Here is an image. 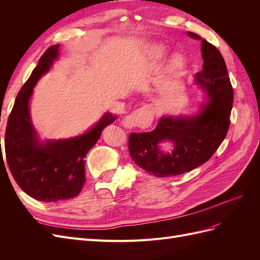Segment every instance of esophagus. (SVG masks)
Masks as SVG:
<instances>
[{
  "label": "esophagus",
  "instance_id": "obj_1",
  "mask_svg": "<svg viewBox=\"0 0 260 260\" xmlns=\"http://www.w3.org/2000/svg\"><path fill=\"white\" fill-rule=\"evenodd\" d=\"M154 116V107L152 105H144L130 115L125 116L122 120V124L127 129L147 128L152 124Z\"/></svg>",
  "mask_w": 260,
  "mask_h": 260
}]
</instances>
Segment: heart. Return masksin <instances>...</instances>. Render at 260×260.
<instances>
[{
	"label": "heart",
	"instance_id": "b5f03b06",
	"mask_svg": "<svg viewBox=\"0 0 260 260\" xmlns=\"http://www.w3.org/2000/svg\"><path fill=\"white\" fill-rule=\"evenodd\" d=\"M156 53H157V56L162 57L165 55V49L162 48V46H158V48H157ZM183 65H184V59L182 57V55L176 54L169 60V65H168L169 72L171 74H177V73L180 72L181 69L183 68Z\"/></svg>",
	"mask_w": 260,
	"mask_h": 260
}]
</instances>
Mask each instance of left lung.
Returning a JSON list of instances; mask_svg holds the SVG:
<instances>
[{"label":"left lung","mask_w":260,"mask_h":260,"mask_svg":"<svg viewBox=\"0 0 260 260\" xmlns=\"http://www.w3.org/2000/svg\"><path fill=\"white\" fill-rule=\"evenodd\" d=\"M186 34L202 44L203 69L195 74L194 82L205 93L206 101L194 115L162 116L153 131L129 136L131 158L155 177L181 175L206 162L230 125L233 90L222 55L199 35ZM164 142L173 144L171 151L161 148Z\"/></svg>","instance_id":"left-lung-1"}]
</instances>
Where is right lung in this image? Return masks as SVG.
<instances>
[{
	"mask_svg": "<svg viewBox=\"0 0 260 260\" xmlns=\"http://www.w3.org/2000/svg\"><path fill=\"white\" fill-rule=\"evenodd\" d=\"M58 44L52 45L44 52L22 85L9 117L4 140L6 160L15 181L31 198L49 203L73 199L80 193L85 182L84 157L104 127L117 119V116L105 113L83 135L59 140L40 139L31 121L30 99L39 79L50 72L58 58Z\"/></svg>",
	"mask_w": 260,
	"mask_h": 260,
	"instance_id": "1",
	"label": "right lung"
}]
</instances>
